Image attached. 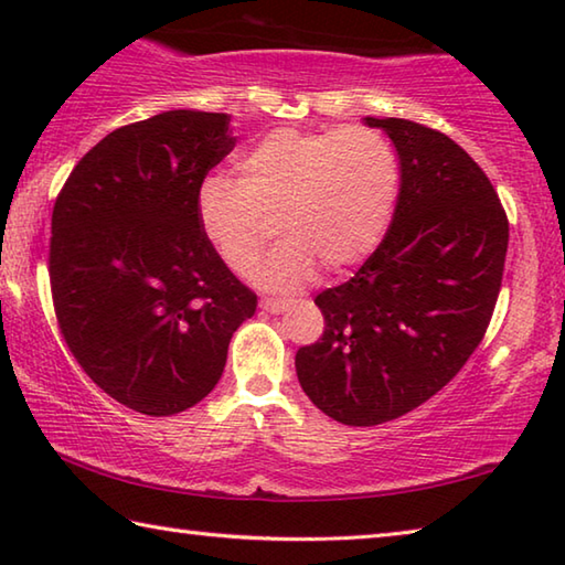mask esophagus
Listing matches in <instances>:
<instances>
[{
	"label": "esophagus",
	"mask_w": 565,
	"mask_h": 565,
	"mask_svg": "<svg viewBox=\"0 0 565 565\" xmlns=\"http://www.w3.org/2000/svg\"><path fill=\"white\" fill-rule=\"evenodd\" d=\"M259 306H262L264 311H269V313H279V311L286 309V301L284 299H271V296H264V299L259 301Z\"/></svg>",
	"instance_id": "obj_1"
}]
</instances>
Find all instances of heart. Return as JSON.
I'll list each match as a JSON object with an SVG mask.
<instances>
[{
    "label": "heart",
    "mask_w": 565,
    "mask_h": 565,
    "mask_svg": "<svg viewBox=\"0 0 565 565\" xmlns=\"http://www.w3.org/2000/svg\"><path fill=\"white\" fill-rule=\"evenodd\" d=\"M236 167L238 184L212 177L199 189V224L238 276L254 274L279 232L284 244L256 276L269 289L306 284L319 264L341 274L366 262L396 212V149L369 127L274 129Z\"/></svg>",
    "instance_id": "b5f03b06"
}]
</instances>
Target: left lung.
<instances>
[{
    "label": "left lung",
    "instance_id": "obj_1",
    "mask_svg": "<svg viewBox=\"0 0 565 565\" xmlns=\"http://www.w3.org/2000/svg\"><path fill=\"white\" fill-rule=\"evenodd\" d=\"M398 151L394 218L361 269L321 291L323 333L296 351L306 396L347 426H376L438 394L471 359L499 301L509 216L483 169L444 131L363 119Z\"/></svg>",
    "mask_w": 565,
    "mask_h": 565
}]
</instances>
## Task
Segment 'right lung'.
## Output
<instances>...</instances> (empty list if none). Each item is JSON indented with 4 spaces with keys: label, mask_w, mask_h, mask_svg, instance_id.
<instances>
[{
    "label": "right lung",
    "mask_w": 565,
    "mask_h": 565,
    "mask_svg": "<svg viewBox=\"0 0 565 565\" xmlns=\"http://www.w3.org/2000/svg\"><path fill=\"white\" fill-rule=\"evenodd\" d=\"M232 117L177 109L92 147L52 212L50 286L72 356L114 401L147 416L199 404L256 294L199 224V189L228 151Z\"/></svg>",
    "instance_id": "right-lung-1"
}]
</instances>
